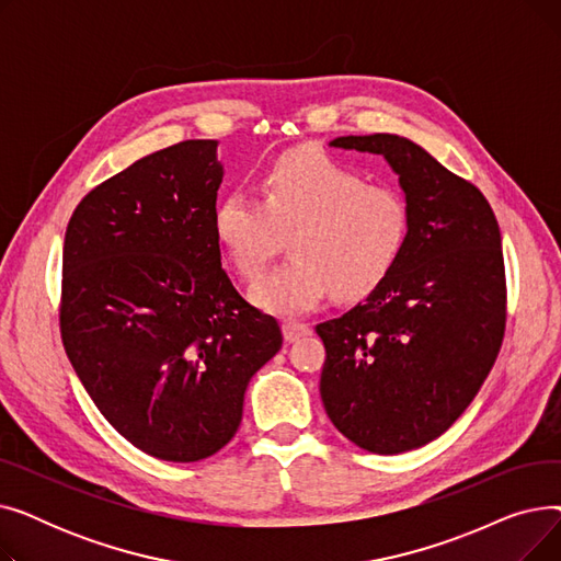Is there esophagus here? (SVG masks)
Wrapping results in <instances>:
<instances>
[{"instance_id":"1","label":"esophagus","mask_w":561,"mask_h":561,"mask_svg":"<svg viewBox=\"0 0 561 561\" xmlns=\"http://www.w3.org/2000/svg\"><path fill=\"white\" fill-rule=\"evenodd\" d=\"M282 332H284V339H286L288 343H293V341H298V339L307 336V334L311 332V328L307 325V322H298V320H284V322H282Z\"/></svg>"}]
</instances>
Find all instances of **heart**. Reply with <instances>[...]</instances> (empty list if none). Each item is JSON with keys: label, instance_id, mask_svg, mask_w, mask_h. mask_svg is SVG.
Masks as SVG:
<instances>
[{"label": "heart", "instance_id": "1", "mask_svg": "<svg viewBox=\"0 0 561 561\" xmlns=\"http://www.w3.org/2000/svg\"><path fill=\"white\" fill-rule=\"evenodd\" d=\"M409 211L389 186L313 147L279 154L261 176V199L227 193L214 233L233 271L254 279L288 239L290 261L261 277L250 296L273 313H305L322 298L357 302L389 277L402 254Z\"/></svg>", "mask_w": 561, "mask_h": 561}]
</instances>
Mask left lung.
I'll return each mask as SVG.
<instances>
[{
  "label": "left lung",
  "instance_id": "1",
  "mask_svg": "<svg viewBox=\"0 0 561 561\" xmlns=\"http://www.w3.org/2000/svg\"><path fill=\"white\" fill-rule=\"evenodd\" d=\"M381 154L409 211L402 254L366 302L316 325L320 398L334 427L375 455L421 448L473 402L505 336L500 227L478 186L396 134L341 136Z\"/></svg>",
  "mask_w": 561,
  "mask_h": 561
}]
</instances>
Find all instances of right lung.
<instances>
[{
	"label": "right lung",
	"mask_w": 561,
	"mask_h": 561,
	"mask_svg": "<svg viewBox=\"0 0 561 561\" xmlns=\"http://www.w3.org/2000/svg\"><path fill=\"white\" fill-rule=\"evenodd\" d=\"M218 140L147 154L88 193L64 243L61 339L102 416L163 461L225 448L252 375L282 347L277 320L222 271Z\"/></svg>",
	"instance_id": "1"
}]
</instances>
